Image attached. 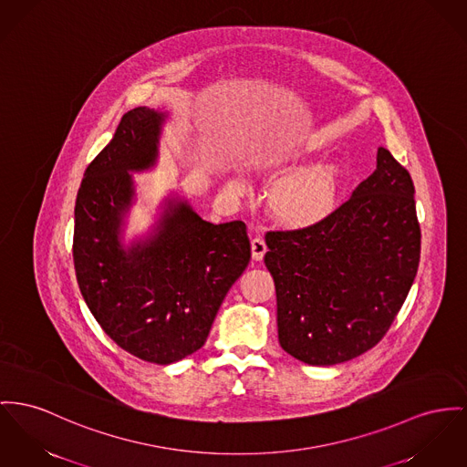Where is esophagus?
<instances>
[{
  "label": "esophagus",
  "mask_w": 467,
  "mask_h": 467,
  "mask_svg": "<svg viewBox=\"0 0 467 467\" xmlns=\"http://www.w3.org/2000/svg\"><path fill=\"white\" fill-rule=\"evenodd\" d=\"M251 251H253V258L254 260H262L265 251H267V244L262 237H253L251 239Z\"/></svg>",
  "instance_id": "34e87169"
}]
</instances>
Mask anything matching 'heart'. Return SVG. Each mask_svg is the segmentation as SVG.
Here are the masks:
<instances>
[{
	"label": "heart",
	"mask_w": 467,
	"mask_h": 467,
	"mask_svg": "<svg viewBox=\"0 0 467 467\" xmlns=\"http://www.w3.org/2000/svg\"><path fill=\"white\" fill-rule=\"evenodd\" d=\"M338 200V170L318 164L285 179L275 192V211L283 221L310 226L327 218Z\"/></svg>",
	"instance_id": "obj_1"
}]
</instances>
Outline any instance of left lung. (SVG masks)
Wrapping results in <instances>:
<instances>
[{
	"mask_svg": "<svg viewBox=\"0 0 467 467\" xmlns=\"http://www.w3.org/2000/svg\"><path fill=\"white\" fill-rule=\"evenodd\" d=\"M265 243L281 348L315 367L354 359L384 338L418 273L412 179L379 149L375 171L327 218L269 230Z\"/></svg>",
	"mask_w": 467,
	"mask_h": 467,
	"instance_id": "left-lung-1",
	"label": "left lung"
}]
</instances>
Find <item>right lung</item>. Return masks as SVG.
<instances>
[{
    "label": "right lung",
    "mask_w": 467,
    "mask_h": 467,
    "mask_svg": "<svg viewBox=\"0 0 467 467\" xmlns=\"http://www.w3.org/2000/svg\"><path fill=\"white\" fill-rule=\"evenodd\" d=\"M164 115L127 111L88 164L76 198L72 256L79 290L104 333L156 365L207 342L219 306L251 258L246 224L203 221L186 202L168 203L156 235L125 251L120 223L132 202L129 171L156 162Z\"/></svg>",
    "instance_id": "add662e5"
}]
</instances>
